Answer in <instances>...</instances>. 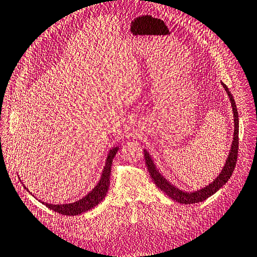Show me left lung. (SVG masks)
Returning <instances> with one entry per match:
<instances>
[{"instance_id":"left-lung-1","label":"left lung","mask_w":257,"mask_h":257,"mask_svg":"<svg viewBox=\"0 0 257 257\" xmlns=\"http://www.w3.org/2000/svg\"><path fill=\"white\" fill-rule=\"evenodd\" d=\"M223 87L225 91L227 92V95L229 97L230 103H232L233 108V113H234V135H233V143L232 147H230L228 157L226 159V163L222 169V172L219 175L214 179V182L210 183L209 185L205 186L204 188H200L198 190H195V192H184V190L179 189L174 186L172 183H169L167 179H166L164 176L159 173V170L156 167V164L152 158V156L149 155L147 150H144L145 155V160H146V166H147V169L152 176L153 182L157 187L163 190V192L170 197L172 199L176 200L180 204H195L203 202V200L207 199L210 196L214 195L218 189H220L223 186L228 182V179L232 176L234 168L236 166V162H237V153H238V112L237 108H236V103L234 101V98L232 93L226 87V84L223 83Z\"/></svg>"}]
</instances>
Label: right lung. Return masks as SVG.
Returning <instances> with one entry per match:
<instances>
[{
	"label": "right lung",
	"instance_id": "1",
	"mask_svg": "<svg viewBox=\"0 0 257 257\" xmlns=\"http://www.w3.org/2000/svg\"><path fill=\"white\" fill-rule=\"evenodd\" d=\"M118 149H119L118 146L117 147H113L112 149H110L99 183L91 190V192L85 195L84 197L77 200V202L74 203L62 204V205H53V204H48L44 202H41V203L44 204L50 209L54 210V212L62 215H69V216L80 215L84 212H87V210L93 208L94 206H97L105 197V194L108 192L109 185H110V173H111L112 159L114 158L115 154H117ZM24 188L29 192V189L25 187V186Z\"/></svg>",
	"mask_w": 257,
	"mask_h": 257
}]
</instances>
